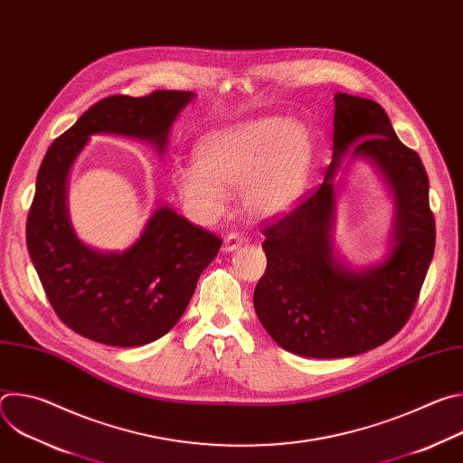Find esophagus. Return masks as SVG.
<instances>
[{
    "label": "esophagus",
    "mask_w": 463,
    "mask_h": 463,
    "mask_svg": "<svg viewBox=\"0 0 463 463\" xmlns=\"http://www.w3.org/2000/svg\"><path fill=\"white\" fill-rule=\"evenodd\" d=\"M245 241H247V238L241 232H231V234L225 236L222 249H223V252H231V250H236Z\"/></svg>",
    "instance_id": "obj_1"
}]
</instances>
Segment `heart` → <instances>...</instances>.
<instances>
[{
	"instance_id": "1",
	"label": "heart",
	"mask_w": 463,
	"mask_h": 463,
	"mask_svg": "<svg viewBox=\"0 0 463 463\" xmlns=\"http://www.w3.org/2000/svg\"><path fill=\"white\" fill-rule=\"evenodd\" d=\"M306 165L304 128L266 117L207 136L197 146V161L174 170V184L184 203L205 222L225 211V190H241L249 213L277 216L298 200Z\"/></svg>"
}]
</instances>
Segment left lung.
<instances>
[{
  "label": "left lung",
  "mask_w": 463,
  "mask_h": 463,
  "mask_svg": "<svg viewBox=\"0 0 463 463\" xmlns=\"http://www.w3.org/2000/svg\"><path fill=\"white\" fill-rule=\"evenodd\" d=\"M334 102L332 165L324 183L304 194L297 207L261 225L268 268L254 289V311L275 343L313 359L359 355L398 334L414 311L436 243L420 156L395 136L377 102L346 93H337ZM352 144L354 155L376 161L399 202L389 258L361 274L339 267L328 245V179Z\"/></svg>",
  "instance_id": "left-lung-1"
}]
</instances>
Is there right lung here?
<instances>
[{"label": "right lung", "instance_id": "right-lung-1", "mask_svg": "<svg viewBox=\"0 0 463 463\" xmlns=\"http://www.w3.org/2000/svg\"><path fill=\"white\" fill-rule=\"evenodd\" d=\"M192 99V91L174 90L106 97L52 141L40 165L27 249L58 318L90 341L131 348L168 334L222 238L161 207L128 250L97 252L70 225L65 177L90 136L102 131L152 141L163 150L168 128Z\"/></svg>", "mask_w": 463, "mask_h": 463}]
</instances>
